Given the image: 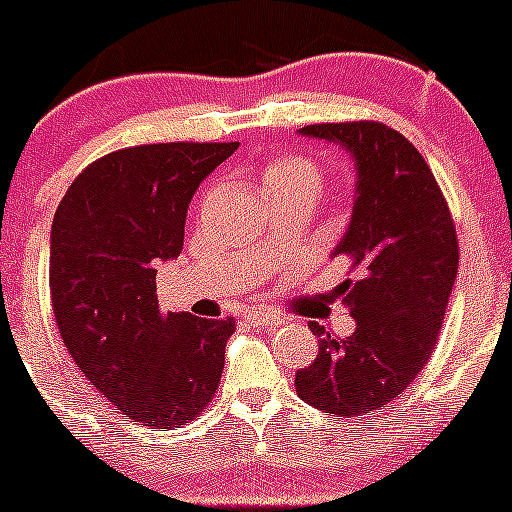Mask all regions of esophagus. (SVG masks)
I'll list each match as a JSON object with an SVG mask.
<instances>
[{
  "instance_id": "1",
  "label": "esophagus",
  "mask_w": 512,
  "mask_h": 512,
  "mask_svg": "<svg viewBox=\"0 0 512 512\" xmlns=\"http://www.w3.org/2000/svg\"><path fill=\"white\" fill-rule=\"evenodd\" d=\"M244 318H246V323H251V325H254V328H276V325L283 323L281 315L268 313V310H261V308L249 310V313H246Z\"/></svg>"
}]
</instances>
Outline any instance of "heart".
I'll list each match as a JSON object with an SVG mask.
<instances>
[{
  "instance_id": "obj_1",
  "label": "heart",
  "mask_w": 512,
  "mask_h": 512,
  "mask_svg": "<svg viewBox=\"0 0 512 512\" xmlns=\"http://www.w3.org/2000/svg\"><path fill=\"white\" fill-rule=\"evenodd\" d=\"M261 182L268 199L295 192L318 194L323 187V170L310 157L281 152V155L268 157L261 170Z\"/></svg>"
}]
</instances>
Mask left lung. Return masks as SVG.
I'll use <instances>...</instances> for the list:
<instances>
[{
    "label": "left lung",
    "mask_w": 512,
    "mask_h": 512,
    "mask_svg": "<svg viewBox=\"0 0 512 512\" xmlns=\"http://www.w3.org/2000/svg\"><path fill=\"white\" fill-rule=\"evenodd\" d=\"M298 133L337 142L357 167L350 226L333 251L355 271L340 291L357 328L335 340L310 323L318 357L295 372L303 402L350 419L399 397L431 357L458 273L456 226L421 152L389 125L318 123Z\"/></svg>",
    "instance_id": "left-lung-1"
}]
</instances>
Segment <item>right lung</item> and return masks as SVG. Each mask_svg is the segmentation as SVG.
I'll list each match as a JSON object with an SVG mask.
<instances>
[{
    "mask_svg": "<svg viewBox=\"0 0 512 512\" xmlns=\"http://www.w3.org/2000/svg\"><path fill=\"white\" fill-rule=\"evenodd\" d=\"M239 142H160L91 162L51 224L49 286L83 377L142 426H184L214 399L234 318L162 313L157 263L184 246L189 202Z\"/></svg>",
    "mask_w": 512,
    "mask_h": 512,
    "instance_id": "1",
    "label": "right lung"
}]
</instances>
